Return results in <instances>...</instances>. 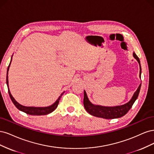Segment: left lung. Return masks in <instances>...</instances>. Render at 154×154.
Wrapping results in <instances>:
<instances>
[{"mask_svg": "<svg viewBox=\"0 0 154 154\" xmlns=\"http://www.w3.org/2000/svg\"><path fill=\"white\" fill-rule=\"evenodd\" d=\"M133 56L137 61V62L140 64V75L141 77V65H140V59L137 56L136 54L134 52ZM141 84L139 86L137 90L136 91V92L134 94L131 100L128 102V103L124 104L123 106H116V107H103L100 106H95L92 104L90 101H89L86 93L84 91V106L86 111L90 113V115L96 116L98 118H102L105 119H114V118H120L124 116L125 114L127 113V112L131 109L132 107L133 103H134L136 100L137 99L139 93L140 91L141 88Z\"/></svg>", "mask_w": 154, "mask_h": 154, "instance_id": "obj_1", "label": "left lung"}]
</instances>
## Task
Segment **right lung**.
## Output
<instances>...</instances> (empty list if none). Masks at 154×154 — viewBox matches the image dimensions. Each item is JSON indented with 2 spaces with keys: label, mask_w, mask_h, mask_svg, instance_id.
<instances>
[{
  "label": "right lung",
  "mask_w": 154,
  "mask_h": 154,
  "mask_svg": "<svg viewBox=\"0 0 154 154\" xmlns=\"http://www.w3.org/2000/svg\"><path fill=\"white\" fill-rule=\"evenodd\" d=\"M11 60H12V58H11ZM11 62L9 64L8 68V70H7L6 83H7V85H8V93H9V97H10L13 103H14V105L16 106V107L18 109H19L20 111H23L24 112H26V114H28V115H48V114L51 113V112H52V111L55 110L57 108V106H58L59 100H60V98L61 97L63 93L61 94V96L57 98V100H56V102L54 103V104H52V106H48V107H26V106L20 105V104L18 103L15 100H14V98L11 95L10 91H9V86H8V74L9 66H10Z\"/></svg>",
  "instance_id": "obj_1"
}]
</instances>
